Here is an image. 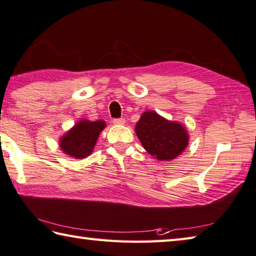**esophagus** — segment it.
Wrapping results in <instances>:
<instances>
[{
    "instance_id": "obj_1",
    "label": "esophagus",
    "mask_w": 256,
    "mask_h": 256,
    "mask_svg": "<svg viewBox=\"0 0 256 256\" xmlns=\"http://www.w3.org/2000/svg\"><path fill=\"white\" fill-rule=\"evenodd\" d=\"M112 122L114 124H124V122H126V120H124V118H117V119H114Z\"/></svg>"
}]
</instances>
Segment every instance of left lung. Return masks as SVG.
<instances>
[{
    "mask_svg": "<svg viewBox=\"0 0 256 256\" xmlns=\"http://www.w3.org/2000/svg\"><path fill=\"white\" fill-rule=\"evenodd\" d=\"M134 130L142 147L158 160L175 159L188 144L185 127L162 118L155 112H144Z\"/></svg>",
    "mask_w": 256,
    "mask_h": 256,
    "instance_id": "left-lung-1",
    "label": "left lung"
}]
</instances>
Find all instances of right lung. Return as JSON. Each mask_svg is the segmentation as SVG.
Here are the masks:
<instances>
[{
    "label": "right lung",
    "mask_w": 256,
    "mask_h": 256,
    "mask_svg": "<svg viewBox=\"0 0 256 256\" xmlns=\"http://www.w3.org/2000/svg\"><path fill=\"white\" fill-rule=\"evenodd\" d=\"M106 127L104 120L89 122L80 120L60 139V147L66 155L74 158H86L92 152L99 134Z\"/></svg>",
    "instance_id": "1"
}]
</instances>
